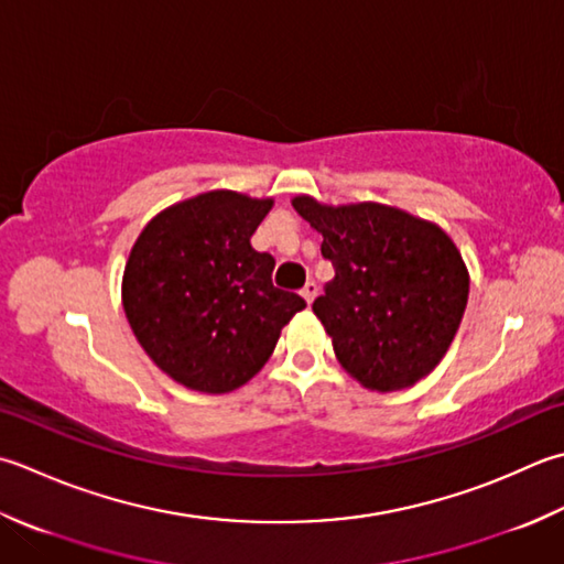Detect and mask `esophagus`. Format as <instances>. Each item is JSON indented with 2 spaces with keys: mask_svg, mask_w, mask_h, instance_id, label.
<instances>
[{
  "mask_svg": "<svg viewBox=\"0 0 564 564\" xmlns=\"http://www.w3.org/2000/svg\"><path fill=\"white\" fill-rule=\"evenodd\" d=\"M301 295L305 297L307 303H313L315 301V295H317V283L315 281H307L305 285H303V291H301Z\"/></svg>",
  "mask_w": 564,
  "mask_h": 564,
  "instance_id": "esophagus-1",
  "label": "esophagus"
}]
</instances>
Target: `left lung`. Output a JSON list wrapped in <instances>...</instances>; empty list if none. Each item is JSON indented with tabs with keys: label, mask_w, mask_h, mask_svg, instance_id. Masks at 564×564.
Returning a JSON list of instances; mask_svg holds the SVG:
<instances>
[{
	"label": "left lung",
	"mask_w": 564,
	"mask_h": 564,
	"mask_svg": "<svg viewBox=\"0 0 564 564\" xmlns=\"http://www.w3.org/2000/svg\"><path fill=\"white\" fill-rule=\"evenodd\" d=\"M295 213L323 235L335 279L313 313L333 337L341 367L371 391H401L427 377L455 339L469 273L443 229L379 203L323 205L293 197Z\"/></svg>",
	"instance_id": "8db88e82"
}]
</instances>
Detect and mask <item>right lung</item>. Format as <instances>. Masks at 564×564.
Masks as SVG:
<instances>
[{
    "instance_id": "1",
    "label": "right lung",
    "mask_w": 564,
    "mask_h": 564,
    "mask_svg": "<svg viewBox=\"0 0 564 564\" xmlns=\"http://www.w3.org/2000/svg\"><path fill=\"white\" fill-rule=\"evenodd\" d=\"M271 207V197L209 191L165 207L131 247L121 279L127 319L153 364L185 389L245 386L305 307L273 285L271 253L251 247Z\"/></svg>"
}]
</instances>
